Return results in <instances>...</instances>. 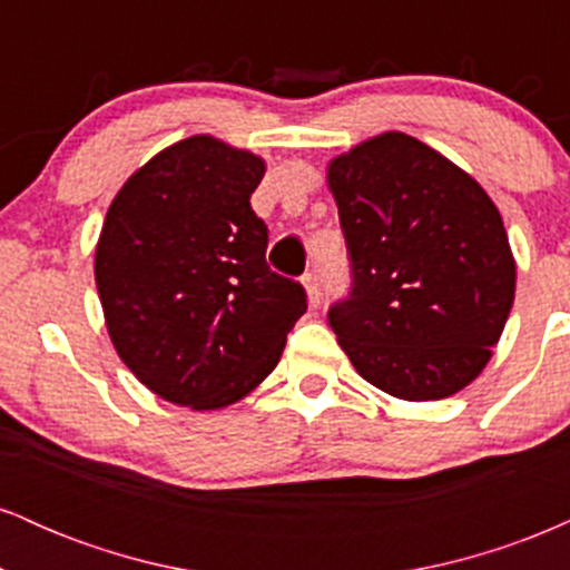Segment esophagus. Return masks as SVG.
Listing matches in <instances>:
<instances>
[{
  "label": "esophagus",
  "mask_w": 570,
  "mask_h": 570,
  "mask_svg": "<svg viewBox=\"0 0 570 570\" xmlns=\"http://www.w3.org/2000/svg\"><path fill=\"white\" fill-rule=\"evenodd\" d=\"M303 284H305V292H307V299H311V305L318 307V303H322V278H318V273L307 271L303 276Z\"/></svg>",
  "instance_id": "1"
}]
</instances>
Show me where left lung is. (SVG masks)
Returning a JSON list of instances; mask_svg holds the SVG:
<instances>
[{"instance_id":"obj_1","label":"left lung","mask_w":570,"mask_h":570,"mask_svg":"<svg viewBox=\"0 0 570 570\" xmlns=\"http://www.w3.org/2000/svg\"><path fill=\"white\" fill-rule=\"evenodd\" d=\"M351 289L330 326L364 381L407 402L444 399L490 362L514 303L499 208L469 174L407 134L330 166Z\"/></svg>"}]
</instances>
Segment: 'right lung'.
Instances as JSON below:
<instances>
[{"mask_svg": "<svg viewBox=\"0 0 570 570\" xmlns=\"http://www.w3.org/2000/svg\"><path fill=\"white\" fill-rule=\"evenodd\" d=\"M257 155L212 136L163 149L122 185L96 246L117 353L149 391L195 410L238 402L276 370L305 313L299 281L267 265L252 193Z\"/></svg>", "mask_w": 570, "mask_h": 570, "instance_id": "1", "label": "right lung"}]
</instances>
